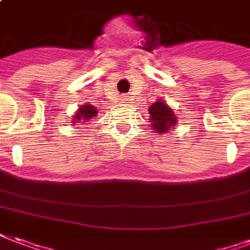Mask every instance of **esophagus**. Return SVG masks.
Segmentation results:
<instances>
[{"label": "esophagus", "instance_id": "1", "mask_svg": "<svg viewBox=\"0 0 250 250\" xmlns=\"http://www.w3.org/2000/svg\"><path fill=\"white\" fill-rule=\"evenodd\" d=\"M120 100L123 101V103H126V101L129 100V97H127V96H121V97H120Z\"/></svg>", "mask_w": 250, "mask_h": 250}]
</instances>
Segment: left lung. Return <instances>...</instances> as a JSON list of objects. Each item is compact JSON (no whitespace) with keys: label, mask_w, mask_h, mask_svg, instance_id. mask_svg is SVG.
Wrapping results in <instances>:
<instances>
[{"label":"left lung","mask_w":250,"mask_h":250,"mask_svg":"<svg viewBox=\"0 0 250 250\" xmlns=\"http://www.w3.org/2000/svg\"><path fill=\"white\" fill-rule=\"evenodd\" d=\"M150 114V126L153 127L154 132L158 134H165L168 130L174 129L178 123V117L171 106L165 100H158L149 106Z\"/></svg>","instance_id":"8db88e82"}]
</instances>
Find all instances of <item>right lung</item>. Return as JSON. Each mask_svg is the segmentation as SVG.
Listing matches in <instances>:
<instances>
[{
  "label": "right lung",
  "mask_w": 250,
  "mask_h": 250,
  "mask_svg": "<svg viewBox=\"0 0 250 250\" xmlns=\"http://www.w3.org/2000/svg\"><path fill=\"white\" fill-rule=\"evenodd\" d=\"M99 110L91 105L89 103H85V104L80 105L76 110V113L72 116V125H78L79 123H87L89 120H92V117H96Z\"/></svg>",
  "instance_id": "1"
}]
</instances>
